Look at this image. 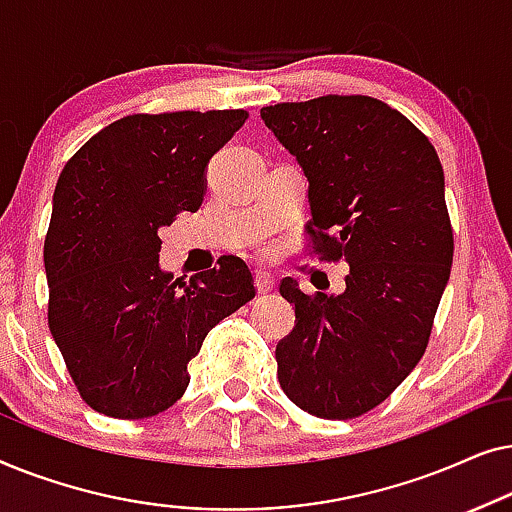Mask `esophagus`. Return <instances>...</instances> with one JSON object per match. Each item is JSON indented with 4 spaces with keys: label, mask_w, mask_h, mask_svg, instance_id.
<instances>
[{
    "label": "esophagus",
    "mask_w": 512,
    "mask_h": 512,
    "mask_svg": "<svg viewBox=\"0 0 512 512\" xmlns=\"http://www.w3.org/2000/svg\"><path fill=\"white\" fill-rule=\"evenodd\" d=\"M256 289L258 293H270L272 289H275V279H272L268 272H256Z\"/></svg>",
    "instance_id": "obj_1"
}]
</instances>
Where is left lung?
Returning a JSON list of instances; mask_svg holds the SVG:
<instances>
[{"label":"left lung","instance_id":"left-lung-1","mask_svg":"<svg viewBox=\"0 0 512 512\" xmlns=\"http://www.w3.org/2000/svg\"><path fill=\"white\" fill-rule=\"evenodd\" d=\"M261 116L310 181L307 249L349 265L340 296L279 284L296 305L275 349L279 384L314 417H361L429 345L454 254L443 165L415 123L368 95L279 102Z\"/></svg>","mask_w":512,"mask_h":512}]
</instances>
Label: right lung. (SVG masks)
<instances>
[{
    "label": "right lung",
    "mask_w": 512,
    "mask_h": 512,
    "mask_svg": "<svg viewBox=\"0 0 512 512\" xmlns=\"http://www.w3.org/2000/svg\"><path fill=\"white\" fill-rule=\"evenodd\" d=\"M247 118L123 116L60 172L44 242L48 328L79 396L102 415L144 419L177 403L205 335L256 296L237 256L188 282L158 268V228L198 212L207 163Z\"/></svg>",
    "instance_id": "1"
}]
</instances>
